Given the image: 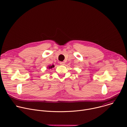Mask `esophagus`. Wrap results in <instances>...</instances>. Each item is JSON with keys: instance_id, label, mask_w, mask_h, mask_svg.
Wrapping results in <instances>:
<instances>
[{"instance_id": "34e87169", "label": "esophagus", "mask_w": 127, "mask_h": 127, "mask_svg": "<svg viewBox=\"0 0 127 127\" xmlns=\"http://www.w3.org/2000/svg\"><path fill=\"white\" fill-rule=\"evenodd\" d=\"M60 64H61V65H65V62H60Z\"/></svg>"}]
</instances>
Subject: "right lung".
<instances>
[{
  "mask_svg": "<svg viewBox=\"0 0 127 127\" xmlns=\"http://www.w3.org/2000/svg\"><path fill=\"white\" fill-rule=\"evenodd\" d=\"M54 67H55V66H54V64H53L52 65H49L48 67H47V69H52V68H54Z\"/></svg>",
  "mask_w": 127,
  "mask_h": 127,
  "instance_id": "1",
  "label": "right lung"
}]
</instances>
